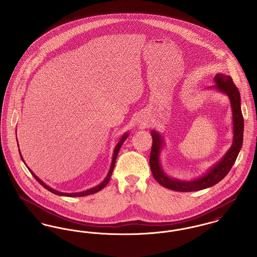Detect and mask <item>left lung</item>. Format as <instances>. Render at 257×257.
<instances>
[{
    "mask_svg": "<svg viewBox=\"0 0 257 257\" xmlns=\"http://www.w3.org/2000/svg\"><path fill=\"white\" fill-rule=\"evenodd\" d=\"M214 86L210 89H215L227 96L232 111V144L221 159L210 167L200 176L191 179L182 180L171 177L164 170L161 163V153L165 147V139L163 135L156 130L151 131L153 139L150 153V169L155 180L163 187L176 192H195L210 188L222 180L231 170L237 156L243 146L244 135V118L241 110V97L238 88L233 83L232 78L228 75L217 73L214 77Z\"/></svg>",
    "mask_w": 257,
    "mask_h": 257,
    "instance_id": "8db88e82",
    "label": "left lung"
}]
</instances>
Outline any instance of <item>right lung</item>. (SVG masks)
Returning a JSON list of instances; mask_svg holds the SVG:
<instances>
[{
	"label": "right lung",
	"mask_w": 257,
	"mask_h": 257,
	"mask_svg": "<svg viewBox=\"0 0 257 257\" xmlns=\"http://www.w3.org/2000/svg\"><path fill=\"white\" fill-rule=\"evenodd\" d=\"M128 136H129V132L124 133V134L121 136L120 140L118 141V143L116 144L115 147H114V149H113V153H112V158H111V163H110V170L108 171V173H107L106 177L104 178V180H103L101 183L98 184L97 186H95V187H92V188H90V189H88V190H86V191L77 192V193H62V192H60V191H58V190H55V189L51 188V187L48 186L47 184L44 183L41 179H39V178L37 177V175L32 171L31 169H29V167L25 164V161L24 159H23V157H22V155H21L20 150H19V153H20V157H21L22 161L24 162L26 167L29 169V171H30V172L33 174V176L37 179V182H39L40 185H42L46 190H48V191H50L51 193H53V194H55V195H58V196H69V197H72V196H88V195H93V194L97 193L99 191H101L103 188H105V187H106V185H107V184L109 183V181H110V176H111V173H112V171H113V168H114V165H115L116 157H117L118 152H119V149H120V147H122L123 143H124V142H125V140L128 138ZM17 144H18V142H17ZM18 147H19V145H18Z\"/></svg>",
	"instance_id": "obj_1"
}]
</instances>
